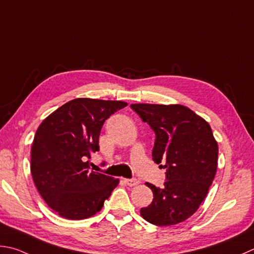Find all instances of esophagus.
Segmentation results:
<instances>
[{
	"mask_svg": "<svg viewBox=\"0 0 254 254\" xmlns=\"http://www.w3.org/2000/svg\"><path fill=\"white\" fill-rule=\"evenodd\" d=\"M124 183H125L129 187H133V186H137L138 184H139V180H137V179H124Z\"/></svg>",
	"mask_w": 254,
	"mask_h": 254,
	"instance_id": "esophagus-1",
	"label": "esophagus"
}]
</instances>
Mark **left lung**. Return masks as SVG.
Segmentation results:
<instances>
[{
  "label": "left lung",
  "instance_id": "1",
  "mask_svg": "<svg viewBox=\"0 0 254 254\" xmlns=\"http://www.w3.org/2000/svg\"><path fill=\"white\" fill-rule=\"evenodd\" d=\"M130 107L155 131L152 160L164 162L167 179L162 188L146 183L154 199L141 208V217L159 227L184 222L197 211L216 176L219 149L211 127L184 105Z\"/></svg>",
  "mask_w": 254,
  "mask_h": 254
}]
</instances>
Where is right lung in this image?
Here are the masks:
<instances>
[{
    "mask_svg": "<svg viewBox=\"0 0 254 254\" xmlns=\"http://www.w3.org/2000/svg\"><path fill=\"white\" fill-rule=\"evenodd\" d=\"M127 106L122 100L76 98L49 115L37 128L31 149V172L38 192L59 216L83 220L100 211L119 179L89 171L99 150L106 119Z\"/></svg>",
    "mask_w": 254,
    "mask_h": 254,
    "instance_id": "obj_1",
    "label": "right lung"
}]
</instances>
